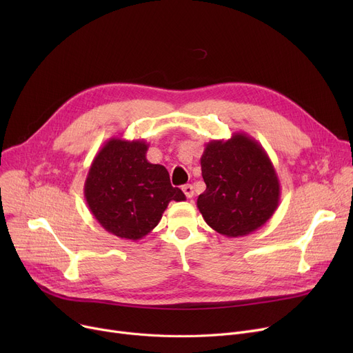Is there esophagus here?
I'll return each mask as SVG.
<instances>
[{
	"instance_id": "34e87169",
	"label": "esophagus",
	"mask_w": 353,
	"mask_h": 353,
	"mask_svg": "<svg viewBox=\"0 0 353 353\" xmlns=\"http://www.w3.org/2000/svg\"><path fill=\"white\" fill-rule=\"evenodd\" d=\"M181 190H183V193L186 194V197L188 199H192L193 196H194V190H193V186L192 184H184V186L181 188Z\"/></svg>"
}]
</instances>
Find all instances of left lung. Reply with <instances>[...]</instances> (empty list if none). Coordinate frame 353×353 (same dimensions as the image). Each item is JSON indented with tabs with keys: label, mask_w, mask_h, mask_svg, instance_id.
Segmentation results:
<instances>
[{
	"label": "left lung",
	"mask_w": 353,
	"mask_h": 353,
	"mask_svg": "<svg viewBox=\"0 0 353 353\" xmlns=\"http://www.w3.org/2000/svg\"><path fill=\"white\" fill-rule=\"evenodd\" d=\"M206 190L197 209L206 223L226 237L256 232L273 216L281 183L262 144L246 133L212 140L200 157Z\"/></svg>",
	"instance_id": "8db88e82"
}]
</instances>
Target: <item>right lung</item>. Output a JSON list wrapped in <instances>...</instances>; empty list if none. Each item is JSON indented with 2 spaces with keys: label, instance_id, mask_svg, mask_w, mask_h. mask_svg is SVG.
<instances>
[{
  "label": "right lung",
  "instance_id": "obj_1",
  "mask_svg": "<svg viewBox=\"0 0 353 353\" xmlns=\"http://www.w3.org/2000/svg\"><path fill=\"white\" fill-rule=\"evenodd\" d=\"M147 150L144 140L111 137L92 160L84 183L87 206L101 228L133 242L159 225L172 200H186L170 184L165 167L145 159Z\"/></svg>",
  "mask_w": 353,
  "mask_h": 353
}]
</instances>
